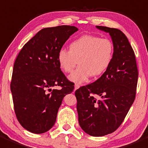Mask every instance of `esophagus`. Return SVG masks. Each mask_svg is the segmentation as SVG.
Returning a JSON list of instances; mask_svg holds the SVG:
<instances>
[{
  "mask_svg": "<svg viewBox=\"0 0 148 148\" xmlns=\"http://www.w3.org/2000/svg\"><path fill=\"white\" fill-rule=\"evenodd\" d=\"M79 87V84H75V85H74V90H77V89H78Z\"/></svg>",
  "mask_w": 148,
  "mask_h": 148,
  "instance_id": "obj_1",
  "label": "esophagus"
}]
</instances>
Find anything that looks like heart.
Wrapping results in <instances>:
<instances>
[{"mask_svg":"<svg viewBox=\"0 0 148 148\" xmlns=\"http://www.w3.org/2000/svg\"><path fill=\"white\" fill-rule=\"evenodd\" d=\"M112 42L98 36L84 34L70 43L69 51L62 49L58 53V65L62 71L70 73L79 66L69 77L71 82L80 84L91 76L102 75L108 69L114 57Z\"/></svg>","mask_w":148,"mask_h":148,"instance_id":"heart-1","label":"heart"}]
</instances>
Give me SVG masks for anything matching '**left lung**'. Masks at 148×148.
Listing matches in <instances>:
<instances>
[{"mask_svg":"<svg viewBox=\"0 0 148 148\" xmlns=\"http://www.w3.org/2000/svg\"><path fill=\"white\" fill-rule=\"evenodd\" d=\"M109 33L114 48L108 69L97 80L76 90L79 124L87 134L102 137L117 130L135 99L138 70L134 52L118 29L96 26Z\"/></svg>","mask_w":148,"mask_h":148,"instance_id":"8db88e82","label":"left lung"}]
</instances>
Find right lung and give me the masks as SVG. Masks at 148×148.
<instances>
[{"label":"right lung","mask_w":148,"mask_h":148,"mask_svg":"<svg viewBox=\"0 0 148 148\" xmlns=\"http://www.w3.org/2000/svg\"><path fill=\"white\" fill-rule=\"evenodd\" d=\"M74 26L44 28L29 40L14 65L11 91L18 122L27 131L42 134L53 127L63 98L74 90L58 65V53ZM61 86V90H52Z\"/></svg>","instance_id":"add662e5"}]
</instances>
